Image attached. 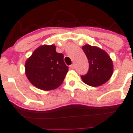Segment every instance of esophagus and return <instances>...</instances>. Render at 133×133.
Wrapping results in <instances>:
<instances>
[{"label":"esophagus","instance_id":"esophagus-1","mask_svg":"<svg viewBox=\"0 0 133 133\" xmlns=\"http://www.w3.org/2000/svg\"><path fill=\"white\" fill-rule=\"evenodd\" d=\"M70 68H71L72 69H75V64H72V65H70Z\"/></svg>","mask_w":133,"mask_h":133}]
</instances>
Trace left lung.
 <instances>
[{"label":"left lung","instance_id":"1","mask_svg":"<svg viewBox=\"0 0 133 133\" xmlns=\"http://www.w3.org/2000/svg\"><path fill=\"white\" fill-rule=\"evenodd\" d=\"M82 49L89 62L88 72L81 76L82 81L93 87L101 85L108 81L113 72V64L108 53L89 44L84 45Z\"/></svg>","mask_w":133,"mask_h":133}]
</instances>
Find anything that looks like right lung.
Instances as JSON below:
<instances>
[{
  "instance_id": "1",
  "label": "right lung",
  "mask_w": 133,
  "mask_h": 133,
  "mask_svg": "<svg viewBox=\"0 0 133 133\" xmlns=\"http://www.w3.org/2000/svg\"><path fill=\"white\" fill-rule=\"evenodd\" d=\"M25 75L31 83L42 90L57 89L64 81L69 68L64 55L56 51L55 45H44L36 49L25 64Z\"/></svg>"
}]
</instances>
